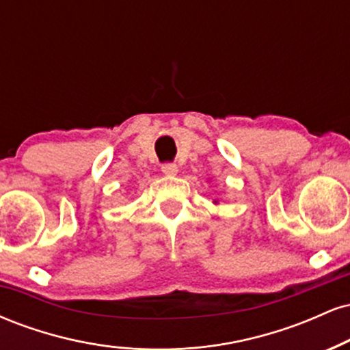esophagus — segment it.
Returning a JSON list of instances; mask_svg holds the SVG:
<instances>
[{
  "label": "esophagus",
  "instance_id": "esophagus-1",
  "mask_svg": "<svg viewBox=\"0 0 350 350\" xmlns=\"http://www.w3.org/2000/svg\"><path fill=\"white\" fill-rule=\"evenodd\" d=\"M163 172L166 176H176L179 172V170H178V166H176L174 163H166V164H163Z\"/></svg>",
  "mask_w": 350,
  "mask_h": 350
}]
</instances>
